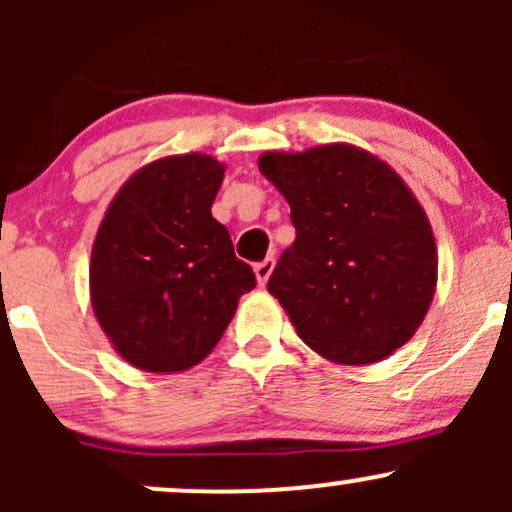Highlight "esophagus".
<instances>
[{
	"mask_svg": "<svg viewBox=\"0 0 512 512\" xmlns=\"http://www.w3.org/2000/svg\"><path fill=\"white\" fill-rule=\"evenodd\" d=\"M272 269H274V257H267V260L257 262L255 264V276H257V284L264 286L269 281V276H272Z\"/></svg>",
	"mask_w": 512,
	"mask_h": 512,
	"instance_id": "esophagus-1",
	"label": "esophagus"
}]
</instances>
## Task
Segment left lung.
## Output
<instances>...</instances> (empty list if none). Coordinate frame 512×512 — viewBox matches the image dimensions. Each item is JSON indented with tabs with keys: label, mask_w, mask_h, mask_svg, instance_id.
<instances>
[{
	"label": "left lung",
	"mask_w": 512,
	"mask_h": 512,
	"mask_svg": "<svg viewBox=\"0 0 512 512\" xmlns=\"http://www.w3.org/2000/svg\"><path fill=\"white\" fill-rule=\"evenodd\" d=\"M260 173L291 207L296 240L267 291L322 358L383 361L419 330L438 281L428 216L407 182L354 144L267 151Z\"/></svg>",
	"instance_id": "8db88e82"
}]
</instances>
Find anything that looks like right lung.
Segmentation results:
<instances>
[{
  "instance_id": "1",
  "label": "right lung",
  "mask_w": 512,
  "mask_h": 512,
  "mask_svg": "<svg viewBox=\"0 0 512 512\" xmlns=\"http://www.w3.org/2000/svg\"><path fill=\"white\" fill-rule=\"evenodd\" d=\"M226 166L207 154L146 163L120 187L91 250L88 286L113 349L146 373H180L219 344L250 264L211 216Z\"/></svg>"
}]
</instances>
